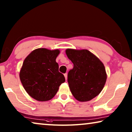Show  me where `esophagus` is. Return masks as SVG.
Masks as SVG:
<instances>
[{
    "instance_id": "34e87169",
    "label": "esophagus",
    "mask_w": 132,
    "mask_h": 132,
    "mask_svg": "<svg viewBox=\"0 0 132 132\" xmlns=\"http://www.w3.org/2000/svg\"><path fill=\"white\" fill-rule=\"evenodd\" d=\"M64 77H65L66 80L67 79H68V74H67V73H65V74H64Z\"/></svg>"
}]
</instances>
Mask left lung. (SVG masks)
Instances as JSON below:
<instances>
[{
    "mask_svg": "<svg viewBox=\"0 0 132 132\" xmlns=\"http://www.w3.org/2000/svg\"><path fill=\"white\" fill-rule=\"evenodd\" d=\"M66 53L73 63L68 75L71 94L79 101H90L101 93L105 84L106 74L104 64L86 50L68 49Z\"/></svg>",
    "mask_w": 132,
    "mask_h": 132,
    "instance_id": "8db88e82",
    "label": "left lung"
}]
</instances>
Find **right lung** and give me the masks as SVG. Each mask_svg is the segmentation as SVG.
<instances>
[{"instance_id": "obj_1", "label": "right lung", "mask_w": 132, "mask_h": 132, "mask_svg": "<svg viewBox=\"0 0 132 132\" xmlns=\"http://www.w3.org/2000/svg\"><path fill=\"white\" fill-rule=\"evenodd\" d=\"M59 52L58 50L39 48L33 51L24 60L20 78L27 93L37 101L52 99L60 85L65 81L56 62Z\"/></svg>"}]
</instances>
